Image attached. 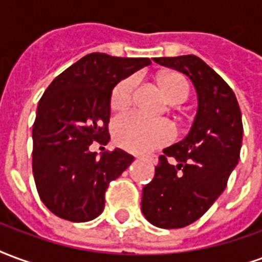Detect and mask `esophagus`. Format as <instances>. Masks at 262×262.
<instances>
[{
  "instance_id": "obj_1",
  "label": "esophagus",
  "mask_w": 262,
  "mask_h": 262,
  "mask_svg": "<svg viewBox=\"0 0 262 262\" xmlns=\"http://www.w3.org/2000/svg\"><path fill=\"white\" fill-rule=\"evenodd\" d=\"M144 159L148 160L152 165H156V163H158V156H156V155H145Z\"/></svg>"
}]
</instances>
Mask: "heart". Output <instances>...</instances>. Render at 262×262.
<instances>
[{"instance_id":"1","label":"heart","mask_w":262,"mask_h":262,"mask_svg":"<svg viewBox=\"0 0 262 262\" xmlns=\"http://www.w3.org/2000/svg\"><path fill=\"white\" fill-rule=\"evenodd\" d=\"M138 79L128 76L114 86L110 97V106L116 112H124L133 104L134 93ZM159 83L166 97L173 103L186 100L190 93L187 81L176 72H169L159 78ZM174 127L167 120L149 118L138 112L118 116L113 121V137L118 146L131 152H148L169 144L174 138Z\"/></svg>"}]
</instances>
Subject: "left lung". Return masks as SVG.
Instances as JSON below:
<instances>
[{
	"mask_svg": "<svg viewBox=\"0 0 262 262\" xmlns=\"http://www.w3.org/2000/svg\"><path fill=\"white\" fill-rule=\"evenodd\" d=\"M154 61L186 74L198 95L190 133L163 149L154 180L142 190L145 217L158 228L180 229L200 219L226 188L240 158L242 113L232 88L200 57H158Z\"/></svg>",
	"mask_w": 262,
	"mask_h": 262,
	"instance_id": "1",
	"label": "left lung"
}]
</instances>
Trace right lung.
Wrapping results in <instances>:
<instances>
[{
	"instance_id": "1",
	"label": "right lung",
	"mask_w": 262,
	"mask_h": 262,
	"mask_svg": "<svg viewBox=\"0 0 262 262\" xmlns=\"http://www.w3.org/2000/svg\"><path fill=\"white\" fill-rule=\"evenodd\" d=\"M152 64L92 53L51 82L40 99L33 124V177L40 200L54 215L88 222L104 209V194L131 163L124 150L96 158L93 142L110 139V97L114 86Z\"/></svg>"
}]
</instances>
